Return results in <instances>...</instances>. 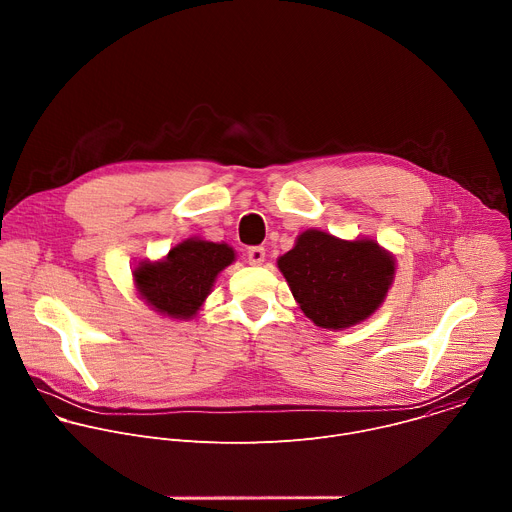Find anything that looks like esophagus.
Returning <instances> with one entry per match:
<instances>
[{
	"label": "esophagus",
	"instance_id": "obj_1",
	"mask_svg": "<svg viewBox=\"0 0 512 512\" xmlns=\"http://www.w3.org/2000/svg\"><path fill=\"white\" fill-rule=\"evenodd\" d=\"M247 259L251 265H261L265 261V249L263 247H251L247 251Z\"/></svg>",
	"mask_w": 512,
	"mask_h": 512
}]
</instances>
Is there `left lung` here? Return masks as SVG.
I'll return each instance as SVG.
<instances>
[{
  "instance_id": "8db88e82",
  "label": "left lung",
  "mask_w": 512,
  "mask_h": 512,
  "mask_svg": "<svg viewBox=\"0 0 512 512\" xmlns=\"http://www.w3.org/2000/svg\"><path fill=\"white\" fill-rule=\"evenodd\" d=\"M277 267L302 312L328 330L375 314L395 277V259L377 241H342L318 229L304 231Z\"/></svg>"
}]
</instances>
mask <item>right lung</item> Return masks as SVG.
<instances>
[{
	"instance_id": "add662e5",
	"label": "right lung",
	"mask_w": 512,
	"mask_h": 512,
	"mask_svg": "<svg viewBox=\"0 0 512 512\" xmlns=\"http://www.w3.org/2000/svg\"><path fill=\"white\" fill-rule=\"evenodd\" d=\"M235 261L227 243L186 239L160 261H141L133 281L141 300L162 316L190 320L198 314L216 275Z\"/></svg>"
}]
</instances>
